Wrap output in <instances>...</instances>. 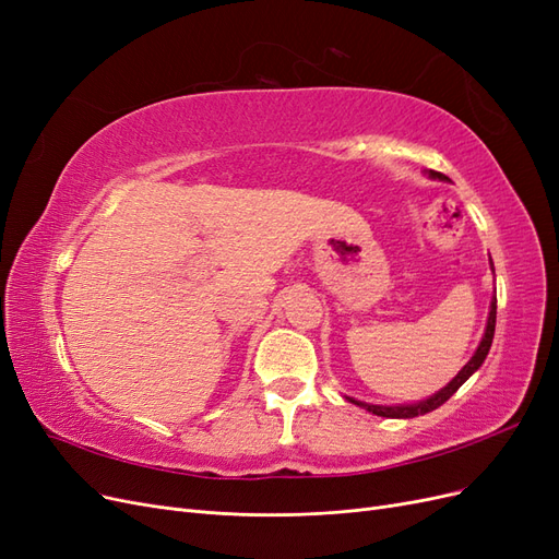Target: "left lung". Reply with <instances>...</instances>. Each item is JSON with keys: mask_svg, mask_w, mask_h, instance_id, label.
<instances>
[{"mask_svg": "<svg viewBox=\"0 0 559 559\" xmlns=\"http://www.w3.org/2000/svg\"><path fill=\"white\" fill-rule=\"evenodd\" d=\"M429 177H433V179H443V181H448V177L445 175H441V173H433V170H429ZM489 265H492V259H489ZM492 270H495V265H492ZM495 326H497V298H492V306H489V317H487V326H485V335H483V341H480V345H478V349H476V354H473L471 357V361L460 370V373H456V378L452 380V382H448V386H443L441 392L438 394H433V396H429L427 401H419V403H413V405H370V403H361V401H354V399H349L352 403H357V405H361V408H366L368 413H373V415H380V417H396V419H408V417H417V415H425V413H431V411H436L438 405H443L456 389H460L473 373H476V370L483 366V361H485V357H487V352H489V347H492V337H495Z\"/></svg>", "mask_w": 559, "mask_h": 559, "instance_id": "1", "label": "left lung"}]
</instances>
